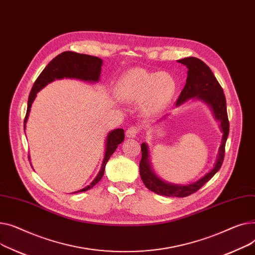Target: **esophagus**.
<instances>
[{
    "mask_svg": "<svg viewBox=\"0 0 255 255\" xmlns=\"http://www.w3.org/2000/svg\"><path fill=\"white\" fill-rule=\"evenodd\" d=\"M139 133V128H137L136 126H130L127 131H126V134L128 138H134L137 137V134Z\"/></svg>",
    "mask_w": 255,
    "mask_h": 255,
    "instance_id": "obj_1",
    "label": "esophagus"
}]
</instances>
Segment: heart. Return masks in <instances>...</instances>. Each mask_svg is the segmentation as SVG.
Instances as JSON below:
<instances>
[{"instance_id": "1", "label": "heart", "mask_w": 255, "mask_h": 255, "mask_svg": "<svg viewBox=\"0 0 255 255\" xmlns=\"http://www.w3.org/2000/svg\"><path fill=\"white\" fill-rule=\"evenodd\" d=\"M176 92V81L168 73L133 69L118 83L116 93L125 102H143L144 110L155 113L163 109Z\"/></svg>"}]
</instances>
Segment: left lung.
<instances>
[{"label": "left lung", "instance_id": "1", "mask_svg": "<svg viewBox=\"0 0 255 255\" xmlns=\"http://www.w3.org/2000/svg\"><path fill=\"white\" fill-rule=\"evenodd\" d=\"M178 63L186 66L188 71L186 84L177 100V106H180L181 104L191 98L201 100L210 106L215 118L220 122V128L223 132V136L216 162L210 172L207 173L196 182L188 185L170 184L162 181L151 170V164L149 161L148 146L146 143H143L141 145L142 158L140 161V175L145 186L151 191L164 197L185 198L193 192L198 191L220 169L224 158V152H226V142L229 136L230 123L228 118L226 96H224L223 89L214 76L211 69L197 57H185L179 59Z\"/></svg>", "mask_w": 255, "mask_h": 255}]
</instances>
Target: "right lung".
<instances>
[{"mask_svg": "<svg viewBox=\"0 0 255 255\" xmlns=\"http://www.w3.org/2000/svg\"><path fill=\"white\" fill-rule=\"evenodd\" d=\"M103 61L101 58L88 54H81L73 51H65L61 54L55 56L52 61L45 67V69L41 72L39 77L35 81L32 91L29 93L28 101H27V109L24 117V128L25 124L27 122L29 111H31L32 104L37 96V93L41 89L46 86L48 83L54 81L55 79H63V78H75L83 81L89 82H98L100 80V75L102 70ZM125 140V130L123 128H116L111 130L106 139V150H105V155L103 159V163L101 170L97 177L94 179V181L87 185L86 187L75 191L74 193L79 191H86L93 188L102 179L105 167L109 160L110 156L116 150L118 145L123 143ZM29 159V156H28Z\"/></svg>", "mask_w": 255, "mask_h": 255, "instance_id": "add662e5", "label": "right lung"}]
</instances>
